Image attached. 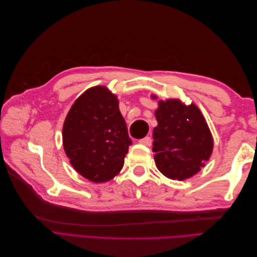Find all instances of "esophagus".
<instances>
[{"instance_id": "1", "label": "esophagus", "mask_w": 257, "mask_h": 257, "mask_svg": "<svg viewBox=\"0 0 257 257\" xmlns=\"http://www.w3.org/2000/svg\"><path fill=\"white\" fill-rule=\"evenodd\" d=\"M138 143L141 145H144V146H147V147H150L151 144H152V139L149 137V136H146L142 139H139Z\"/></svg>"}]
</instances>
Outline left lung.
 <instances>
[{"label": "left lung", "instance_id": "obj_1", "mask_svg": "<svg viewBox=\"0 0 257 257\" xmlns=\"http://www.w3.org/2000/svg\"><path fill=\"white\" fill-rule=\"evenodd\" d=\"M153 130L154 160L169 179L184 180L197 174L212 153L211 133L198 108L177 99L159 102Z\"/></svg>", "mask_w": 257, "mask_h": 257}]
</instances>
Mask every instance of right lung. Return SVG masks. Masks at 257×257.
Listing matches in <instances>:
<instances>
[{"label":"right lung","mask_w":257,"mask_h":257,"mask_svg":"<svg viewBox=\"0 0 257 257\" xmlns=\"http://www.w3.org/2000/svg\"><path fill=\"white\" fill-rule=\"evenodd\" d=\"M132 145L116 96L94 87L77 98L63 125V146L73 167L100 183L118 175Z\"/></svg>","instance_id":"obj_1"}]
</instances>
